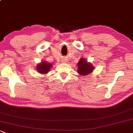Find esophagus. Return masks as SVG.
Here are the masks:
<instances>
[{
  "label": "esophagus",
  "instance_id": "esophagus-1",
  "mask_svg": "<svg viewBox=\"0 0 133 133\" xmlns=\"http://www.w3.org/2000/svg\"><path fill=\"white\" fill-rule=\"evenodd\" d=\"M62 62H66V61H67V60L65 59V58H64V59L62 60Z\"/></svg>",
  "mask_w": 133,
  "mask_h": 133
}]
</instances>
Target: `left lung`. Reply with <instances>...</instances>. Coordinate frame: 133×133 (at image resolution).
Listing matches in <instances>:
<instances>
[{"label": "left lung", "instance_id": "left-lung-1", "mask_svg": "<svg viewBox=\"0 0 133 133\" xmlns=\"http://www.w3.org/2000/svg\"><path fill=\"white\" fill-rule=\"evenodd\" d=\"M78 72L81 76H86L89 75L94 69L91 63L88 62L85 58H81L78 62Z\"/></svg>", "mask_w": 133, "mask_h": 133}]
</instances>
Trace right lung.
Returning <instances> with one entry per match:
<instances>
[{
  "mask_svg": "<svg viewBox=\"0 0 133 133\" xmlns=\"http://www.w3.org/2000/svg\"><path fill=\"white\" fill-rule=\"evenodd\" d=\"M52 66V64L46 62V61H42L40 64L37 65V71L38 72L41 74H46L50 71V68Z\"/></svg>",
  "mask_w": 133,
  "mask_h": 133,
  "instance_id": "right-lung-1",
  "label": "right lung"
}]
</instances>
